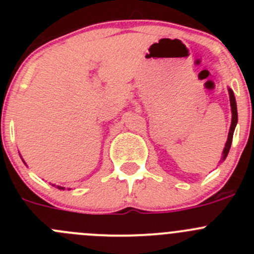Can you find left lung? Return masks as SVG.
<instances>
[{
  "instance_id": "obj_1",
  "label": "left lung",
  "mask_w": 254,
  "mask_h": 254,
  "mask_svg": "<svg viewBox=\"0 0 254 254\" xmlns=\"http://www.w3.org/2000/svg\"><path fill=\"white\" fill-rule=\"evenodd\" d=\"M229 94H230V104H231V112H232V120H231V127H230V131H229V136H227V141L226 145H225L224 151H222V160L227 157L229 155V151L230 147H231V143H232V137H234V131H235V127L237 125V104H236V99H235V94L234 91L231 88H229Z\"/></svg>"
}]
</instances>
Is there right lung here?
<instances>
[{
    "label": "right lung",
    "instance_id": "obj_1",
    "mask_svg": "<svg viewBox=\"0 0 254 254\" xmlns=\"http://www.w3.org/2000/svg\"><path fill=\"white\" fill-rule=\"evenodd\" d=\"M56 188H58V189H63V190H64V189H65V188H64V187H60V186H56Z\"/></svg>",
    "mask_w": 254,
    "mask_h": 254
}]
</instances>
